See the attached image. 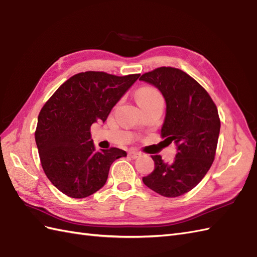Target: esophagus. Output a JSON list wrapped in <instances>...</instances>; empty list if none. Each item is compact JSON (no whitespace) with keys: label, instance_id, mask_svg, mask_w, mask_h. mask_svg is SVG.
<instances>
[{"label":"esophagus","instance_id":"esophagus-1","mask_svg":"<svg viewBox=\"0 0 257 257\" xmlns=\"http://www.w3.org/2000/svg\"><path fill=\"white\" fill-rule=\"evenodd\" d=\"M140 156H141V153H140L139 151L131 150V151L129 152V157H130V158H133V159H137V158H139Z\"/></svg>","mask_w":257,"mask_h":257}]
</instances>
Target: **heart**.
<instances>
[{"mask_svg": "<svg viewBox=\"0 0 257 257\" xmlns=\"http://www.w3.org/2000/svg\"><path fill=\"white\" fill-rule=\"evenodd\" d=\"M137 101H138L139 105H145V104H150L153 101L157 100H163L162 95L160 94L158 89L151 86H146L140 88L136 95Z\"/></svg>", "mask_w": 257, "mask_h": 257, "instance_id": "b5f03b06", "label": "heart"}]
</instances>
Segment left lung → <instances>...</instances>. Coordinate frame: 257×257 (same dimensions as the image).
Instances as JSON below:
<instances>
[{"instance_id": "obj_1", "label": "left lung", "mask_w": 257, "mask_h": 257, "mask_svg": "<svg viewBox=\"0 0 257 257\" xmlns=\"http://www.w3.org/2000/svg\"><path fill=\"white\" fill-rule=\"evenodd\" d=\"M139 80L162 93L166 112L161 136L177 149L172 163L152 156L154 171L142 181L160 195L178 197L192 190L213 162L220 133L218 109L206 89L180 69L158 68Z\"/></svg>"}]
</instances>
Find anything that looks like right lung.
<instances>
[{
  "label": "right lung",
  "instance_id": "right-lung-1",
  "mask_svg": "<svg viewBox=\"0 0 257 257\" xmlns=\"http://www.w3.org/2000/svg\"><path fill=\"white\" fill-rule=\"evenodd\" d=\"M140 74L116 76L87 71L70 77L41 108L35 139L49 181L72 198H85L104 186L115 160L127 157L117 148L97 151L91 126L105 122Z\"/></svg>",
  "mask_w": 257,
  "mask_h": 257
}]
</instances>
